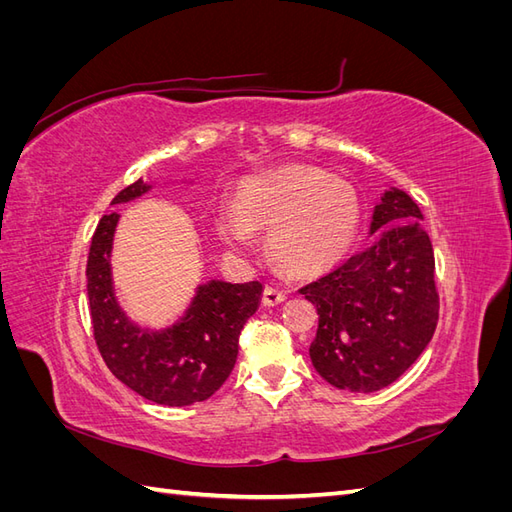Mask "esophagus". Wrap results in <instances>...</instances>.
<instances>
[{
  "instance_id": "1",
  "label": "esophagus",
  "mask_w": 512,
  "mask_h": 512,
  "mask_svg": "<svg viewBox=\"0 0 512 512\" xmlns=\"http://www.w3.org/2000/svg\"><path fill=\"white\" fill-rule=\"evenodd\" d=\"M286 301V292L280 290V288H273V286H267L265 292H262V303H265L267 307H273V305H280Z\"/></svg>"
}]
</instances>
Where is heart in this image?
Returning <instances> with one entry per match:
<instances>
[{
  "label": "heart",
  "mask_w": 512,
  "mask_h": 512,
  "mask_svg": "<svg viewBox=\"0 0 512 512\" xmlns=\"http://www.w3.org/2000/svg\"><path fill=\"white\" fill-rule=\"evenodd\" d=\"M363 205L352 183L314 166H286L247 179L237 203L215 215L222 243L232 254L256 250L267 230L269 254L292 275H318L342 262L361 230Z\"/></svg>",
  "instance_id": "1"
}]
</instances>
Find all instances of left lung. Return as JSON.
<instances>
[{"label": "left lung", "instance_id": "8db88e82", "mask_svg": "<svg viewBox=\"0 0 512 512\" xmlns=\"http://www.w3.org/2000/svg\"><path fill=\"white\" fill-rule=\"evenodd\" d=\"M421 220V209L404 190H386L371 213L374 241L299 290L318 309L309 356L337 389L380 391L431 342L440 299L433 247Z\"/></svg>", "mask_w": 512, "mask_h": 512}]
</instances>
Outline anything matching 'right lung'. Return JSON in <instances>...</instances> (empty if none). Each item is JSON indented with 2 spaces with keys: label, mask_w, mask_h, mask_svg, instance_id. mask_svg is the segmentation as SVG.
<instances>
[{
  "label": "right lung",
  "mask_w": 512,
  "mask_h": 512,
  "mask_svg": "<svg viewBox=\"0 0 512 512\" xmlns=\"http://www.w3.org/2000/svg\"><path fill=\"white\" fill-rule=\"evenodd\" d=\"M153 188L138 179L111 205L141 198ZM121 215H102L91 237L87 294L96 344L115 378L134 393L162 406H190L209 399L230 376L239 354V335L256 314L260 282L209 280L196 286L185 314L164 329L134 322L119 305L113 282V239Z\"/></svg>",
  "instance_id": "1"
}]
</instances>
